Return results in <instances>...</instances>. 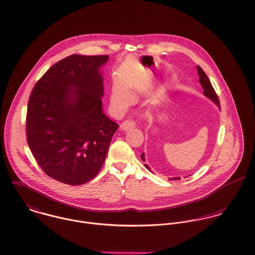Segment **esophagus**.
I'll list each match as a JSON object with an SVG mask.
<instances>
[{
  "mask_svg": "<svg viewBox=\"0 0 255 255\" xmlns=\"http://www.w3.org/2000/svg\"><path fill=\"white\" fill-rule=\"evenodd\" d=\"M135 122L134 121H132V120H125V121H123L122 123H121V125H120V129L122 130V131H127V130H129L130 128H133V127H135Z\"/></svg>",
  "mask_w": 255,
  "mask_h": 255,
  "instance_id": "esophagus-1",
  "label": "esophagus"
}]
</instances>
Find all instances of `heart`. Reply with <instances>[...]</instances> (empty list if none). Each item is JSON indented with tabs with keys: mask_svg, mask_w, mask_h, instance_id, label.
Instances as JSON below:
<instances>
[{
	"mask_svg": "<svg viewBox=\"0 0 255 255\" xmlns=\"http://www.w3.org/2000/svg\"><path fill=\"white\" fill-rule=\"evenodd\" d=\"M132 100H133L132 96L123 88H119V87L115 88L112 92L111 102L118 109H121V110L126 109L132 102Z\"/></svg>",
	"mask_w": 255,
	"mask_h": 255,
	"instance_id": "obj_1",
	"label": "heart"
}]
</instances>
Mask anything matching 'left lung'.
<instances>
[{
	"label": "left lung",
	"instance_id": "1",
	"mask_svg": "<svg viewBox=\"0 0 255 255\" xmlns=\"http://www.w3.org/2000/svg\"><path fill=\"white\" fill-rule=\"evenodd\" d=\"M197 71H198V75H199V83L201 84V87H202V89H203L204 95H205L207 98H209L212 102H215V103L219 106V108L221 109L219 98H218V96H217V94H216V92H215V90H214V88H213V86H212V84H211L209 78L207 77V75L205 74L203 69H202L200 66H197ZM141 159H142L143 161H146L144 153L141 154ZM145 166H146V168H148L149 170H151L150 166H149L147 163H145ZM178 179H180V177L169 178V180H178Z\"/></svg>",
	"mask_w": 255,
	"mask_h": 255
}]
</instances>
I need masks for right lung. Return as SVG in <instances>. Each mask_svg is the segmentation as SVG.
I'll list each match as a JSON object with an SVG mask.
<instances>
[{"label":"right lung","instance_id":"obj_1","mask_svg":"<svg viewBox=\"0 0 255 255\" xmlns=\"http://www.w3.org/2000/svg\"><path fill=\"white\" fill-rule=\"evenodd\" d=\"M108 55L73 54L35 84L27 104L26 139L41 169L69 185L92 180L102 168L118 124L102 110L100 68Z\"/></svg>","mask_w":255,"mask_h":255}]
</instances>
